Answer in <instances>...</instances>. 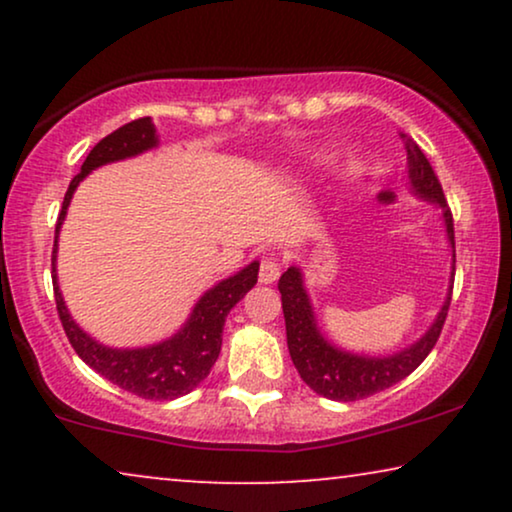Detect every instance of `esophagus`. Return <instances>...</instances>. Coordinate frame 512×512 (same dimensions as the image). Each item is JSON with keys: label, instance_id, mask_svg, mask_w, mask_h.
<instances>
[{"label": "esophagus", "instance_id": "34e87169", "mask_svg": "<svg viewBox=\"0 0 512 512\" xmlns=\"http://www.w3.org/2000/svg\"><path fill=\"white\" fill-rule=\"evenodd\" d=\"M279 272H282V268H279V261L275 258V254H265L261 261V270H258V279H261V284L277 282Z\"/></svg>", "mask_w": 512, "mask_h": 512}]
</instances>
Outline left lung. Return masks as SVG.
I'll list each match as a JSON object with an SVG mask.
<instances>
[{"instance_id": "1", "label": "left lung", "mask_w": 512, "mask_h": 512, "mask_svg": "<svg viewBox=\"0 0 512 512\" xmlns=\"http://www.w3.org/2000/svg\"><path fill=\"white\" fill-rule=\"evenodd\" d=\"M405 139V151H408V179L410 188L417 198H422L431 205L440 207L447 230V240L452 244V279L454 284V223L452 212L447 207V200L440 188V181L433 172V167L422 149L408 139ZM279 293H282V310L286 321V345H289V354L296 370L303 377V382L319 396L331 398V401H361L394 387L401 382L422 363L443 331L447 310H450L452 300V286L447 291V298L443 307H440L438 317L429 326L422 338L412 342L410 347L401 349V352L389 356H363L352 354L345 349L335 347L328 342L317 328V317H314L312 300L305 291V279L298 265H291L289 270L279 277L277 284Z\"/></svg>"}]
</instances>
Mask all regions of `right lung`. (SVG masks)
Segmentation results:
<instances>
[{"instance_id":"1","label":"right lung","mask_w":512,"mask_h":512,"mask_svg":"<svg viewBox=\"0 0 512 512\" xmlns=\"http://www.w3.org/2000/svg\"><path fill=\"white\" fill-rule=\"evenodd\" d=\"M158 135L156 125L151 118H137V121L125 123L100 139L88 153L86 163L81 165V172L76 174L65 193L58 223H55V244H53V291L55 305L65 328L69 342H72L74 352L88 363L95 373L107 377L109 382L130 391L139 398H149V401H174V398L191 394L198 384L209 375V370L219 359L221 352V335L223 324H226L228 312L247 296V291L254 289L258 282V261L249 263L247 268L235 272L233 277L223 279L212 286L198 303H195L191 317L179 328L172 338H167L158 345L137 347V349H114L90 338L86 331H81L79 324L69 314L65 300H62L58 275H55V254H58V235L62 221L67 216V207L72 202L76 186L88 177L95 167H102L116 160H125L139 153L156 149Z\"/></svg>"}]
</instances>
